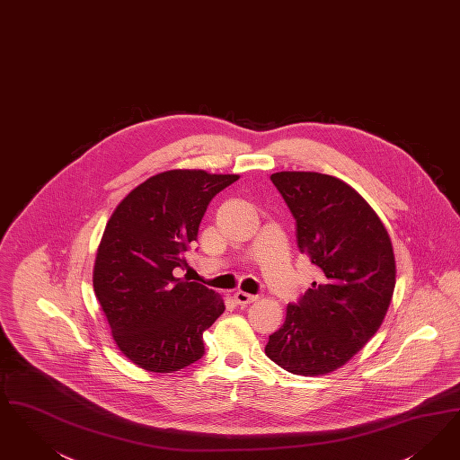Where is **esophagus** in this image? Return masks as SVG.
Segmentation results:
<instances>
[{"instance_id":"obj_1","label":"esophagus","mask_w":460,"mask_h":460,"mask_svg":"<svg viewBox=\"0 0 460 460\" xmlns=\"http://www.w3.org/2000/svg\"><path fill=\"white\" fill-rule=\"evenodd\" d=\"M258 297L255 295H248V293H244V291H238V293H234V301L241 305V306H246V305H250V303H253V301H257Z\"/></svg>"}]
</instances>
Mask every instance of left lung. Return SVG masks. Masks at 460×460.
<instances>
[{
	"instance_id": "obj_1",
	"label": "left lung",
	"mask_w": 460,
	"mask_h": 460,
	"mask_svg": "<svg viewBox=\"0 0 460 460\" xmlns=\"http://www.w3.org/2000/svg\"><path fill=\"white\" fill-rule=\"evenodd\" d=\"M296 219V239L322 272L291 303L265 354L295 375L346 365L380 329L395 288L385 226L349 184L320 172L270 176Z\"/></svg>"
}]
</instances>
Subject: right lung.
I'll return each mask as SVG.
<instances>
[{
    "instance_id": "add662e5",
    "label": "right lung",
    "mask_w": 460,
    "mask_h": 460,
    "mask_svg": "<svg viewBox=\"0 0 460 460\" xmlns=\"http://www.w3.org/2000/svg\"><path fill=\"white\" fill-rule=\"evenodd\" d=\"M238 174L174 169L138 184L112 212L93 265V291L112 339L137 367L172 373L205 354L203 332L226 306L184 269L210 200Z\"/></svg>"
}]
</instances>
